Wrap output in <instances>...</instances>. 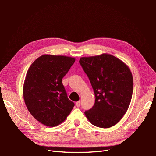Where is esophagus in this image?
<instances>
[{
	"instance_id": "obj_1",
	"label": "esophagus",
	"mask_w": 156,
	"mask_h": 156,
	"mask_svg": "<svg viewBox=\"0 0 156 156\" xmlns=\"http://www.w3.org/2000/svg\"><path fill=\"white\" fill-rule=\"evenodd\" d=\"M80 105H81V101H77L76 103H75V105H76V107H80Z\"/></svg>"
}]
</instances>
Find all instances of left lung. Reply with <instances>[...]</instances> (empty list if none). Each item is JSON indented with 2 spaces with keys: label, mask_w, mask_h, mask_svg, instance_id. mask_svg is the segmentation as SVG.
Masks as SVG:
<instances>
[{
  "label": "left lung",
  "mask_w": 156,
  "mask_h": 156,
  "mask_svg": "<svg viewBox=\"0 0 156 156\" xmlns=\"http://www.w3.org/2000/svg\"><path fill=\"white\" fill-rule=\"evenodd\" d=\"M79 63L95 94V103L84 112L94 126L108 128L116 125L130 104L133 79L129 68L119 58L107 53L81 57Z\"/></svg>",
  "instance_id": "obj_1"
}]
</instances>
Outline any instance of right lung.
Here are the masks:
<instances>
[{
    "label": "right lung",
    "instance_id": "obj_1",
    "mask_svg": "<svg viewBox=\"0 0 156 156\" xmlns=\"http://www.w3.org/2000/svg\"><path fill=\"white\" fill-rule=\"evenodd\" d=\"M75 58L43 55L30 65L23 84V94L30 114L49 127L60 124L73 109L62 83Z\"/></svg>",
    "mask_w": 156,
    "mask_h": 156
}]
</instances>
